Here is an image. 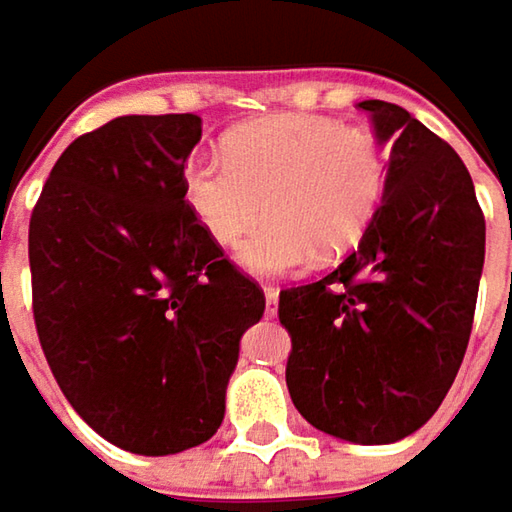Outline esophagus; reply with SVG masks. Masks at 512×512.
Returning a JSON list of instances; mask_svg holds the SVG:
<instances>
[{"mask_svg":"<svg viewBox=\"0 0 512 512\" xmlns=\"http://www.w3.org/2000/svg\"><path fill=\"white\" fill-rule=\"evenodd\" d=\"M263 295H266V316L272 318L278 313V289L275 286H263Z\"/></svg>","mask_w":512,"mask_h":512,"instance_id":"34e87169","label":"esophagus"}]
</instances>
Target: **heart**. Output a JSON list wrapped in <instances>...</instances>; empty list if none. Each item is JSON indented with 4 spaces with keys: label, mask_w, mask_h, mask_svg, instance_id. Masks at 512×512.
I'll use <instances>...</instances> for the list:
<instances>
[{
    "label": "heart",
    "mask_w": 512,
    "mask_h": 512,
    "mask_svg": "<svg viewBox=\"0 0 512 512\" xmlns=\"http://www.w3.org/2000/svg\"><path fill=\"white\" fill-rule=\"evenodd\" d=\"M388 162L376 138L321 115H272L237 127L226 156L194 153L182 194L196 223L231 246L252 231L237 263L252 275H292L316 255L353 249L385 194Z\"/></svg>",
    "instance_id": "obj_1"
}]
</instances>
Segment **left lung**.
Masks as SVG:
<instances>
[{"mask_svg":"<svg viewBox=\"0 0 512 512\" xmlns=\"http://www.w3.org/2000/svg\"><path fill=\"white\" fill-rule=\"evenodd\" d=\"M391 144L359 249L281 292L286 388L318 432L379 446L429 423L464 362L484 269V214L461 156L403 106L362 101Z\"/></svg>","mask_w":512,"mask_h":512,"instance_id":"8db88e82","label":"left lung"}]
</instances>
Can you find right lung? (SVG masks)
<instances>
[{"label": "right lung", "mask_w": 512, "mask_h": 512, "mask_svg": "<svg viewBox=\"0 0 512 512\" xmlns=\"http://www.w3.org/2000/svg\"><path fill=\"white\" fill-rule=\"evenodd\" d=\"M199 115H121L75 138L31 214L34 321L77 414L133 455H176L223 423L266 298L185 205Z\"/></svg>", "instance_id": "obj_1"}]
</instances>
